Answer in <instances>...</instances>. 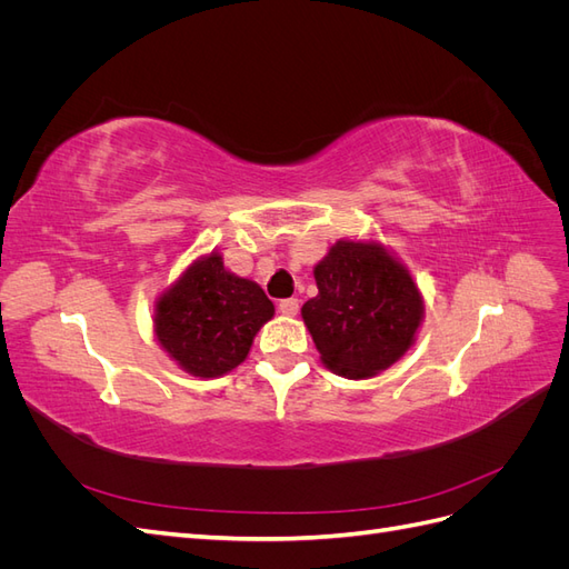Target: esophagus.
<instances>
[{
    "instance_id": "34e87169",
    "label": "esophagus",
    "mask_w": 569,
    "mask_h": 569,
    "mask_svg": "<svg viewBox=\"0 0 569 569\" xmlns=\"http://www.w3.org/2000/svg\"><path fill=\"white\" fill-rule=\"evenodd\" d=\"M278 308H280L282 316H297L299 313V299H282Z\"/></svg>"
}]
</instances>
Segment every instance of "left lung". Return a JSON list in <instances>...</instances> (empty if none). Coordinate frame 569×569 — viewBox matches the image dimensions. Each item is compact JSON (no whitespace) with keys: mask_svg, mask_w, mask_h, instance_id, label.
Returning <instances> with one entry per match:
<instances>
[{"mask_svg":"<svg viewBox=\"0 0 569 569\" xmlns=\"http://www.w3.org/2000/svg\"><path fill=\"white\" fill-rule=\"evenodd\" d=\"M318 297L301 316L322 363L351 380L399 360L422 320V299L408 270L380 244L337 242L316 266Z\"/></svg>","mask_w":569,"mask_h":569,"instance_id":"8db88e82","label":"left lung"}]
</instances>
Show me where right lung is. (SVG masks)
Returning <instances> with one entry per match:
<instances>
[{"instance_id":"obj_1","label":"right lung","mask_w":569,"mask_h":569,"mask_svg":"<svg viewBox=\"0 0 569 569\" xmlns=\"http://www.w3.org/2000/svg\"><path fill=\"white\" fill-rule=\"evenodd\" d=\"M272 313L261 287L228 272L220 253H211L159 299L153 330L189 375L218 377L242 363Z\"/></svg>"}]
</instances>
